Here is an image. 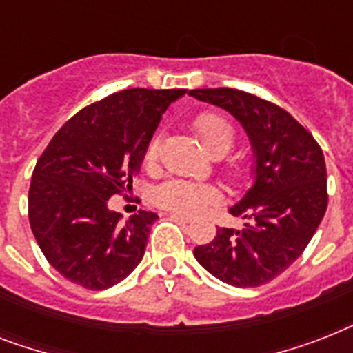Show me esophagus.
<instances>
[{"label":"esophagus","instance_id":"obj_1","mask_svg":"<svg viewBox=\"0 0 353 353\" xmlns=\"http://www.w3.org/2000/svg\"><path fill=\"white\" fill-rule=\"evenodd\" d=\"M172 218H176V220H181L185 221V223H190V221L194 220L192 216H188V214H181V212H172Z\"/></svg>","mask_w":353,"mask_h":353}]
</instances>
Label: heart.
Wrapping results in <instances>:
<instances>
[{
  "instance_id": "b5f03b06",
  "label": "heart",
  "mask_w": 353,
  "mask_h": 353,
  "mask_svg": "<svg viewBox=\"0 0 353 353\" xmlns=\"http://www.w3.org/2000/svg\"><path fill=\"white\" fill-rule=\"evenodd\" d=\"M194 132L199 143L209 154L223 155L231 148L234 132L231 124L218 113L205 112L194 119ZM159 155V141L154 139L146 148V161L154 163ZM218 198L214 187L203 183L185 181V179H168L155 188V203L163 209L183 212V214H196L207 205L214 203Z\"/></svg>"
}]
</instances>
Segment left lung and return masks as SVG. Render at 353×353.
<instances>
[{"label":"left lung","mask_w":353,"mask_h":353,"mask_svg":"<svg viewBox=\"0 0 353 353\" xmlns=\"http://www.w3.org/2000/svg\"><path fill=\"white\" fill-rule=\"evenodd\" d=\"M188 95L225 110L240 122L254 154V181L229 212L241 229L220 227L194 256L216 279L256 288L301 256L328 207L326 163L317 141L290 113L232 88L190 90Z\"/></svg>","instance_id":"8db88e82"}]
</instances>
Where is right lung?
<instances>
[{"instance_id":"obj_1","label":"right lung","mask_w":353,"mask_h":353,"mask_svg":"<svg viewBox=\"0 0 353 353\" xmlns=\"http://www.w3.org/2000/svg\"><path fill=\"white\" fill-rule=\"evenodd\" d=\"M185 90L133 88L69 119L36 163L29 221L43 256L69 282L108 290L143 260L155 212L126 221L108 207L130 190L155 128Z\"/></svg>"}]
</instances>
